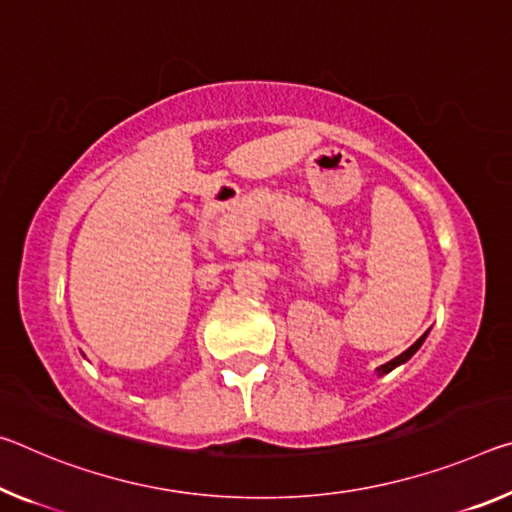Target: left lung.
I'll use <instances>...</instances> for the list:
<instances>
[{"instance_id": "obj_1", "label": "left lung", "mask_w": 512, "mask_h": 512, "mask_svg": "<svg viewBox=\"0 0 512 512\" xmlns=\"http://www.w3.org/2000/svg\"><path fill=\"white\" fill-rule=\"evenodd\" d=\"M426 335H428V332H424V335H421V337L417 339V342H415V344H412V346L408 348V351H403V353L399 355V358L389 360L387 364H383V367H378V369H376V371H378V376H385V373H389V371H392V369H396V367H399V364H403V362H408V360L412 358V355H415V353L419 351V346H421V344H424V339H426Z\"/></svg>"}]
</instances>
